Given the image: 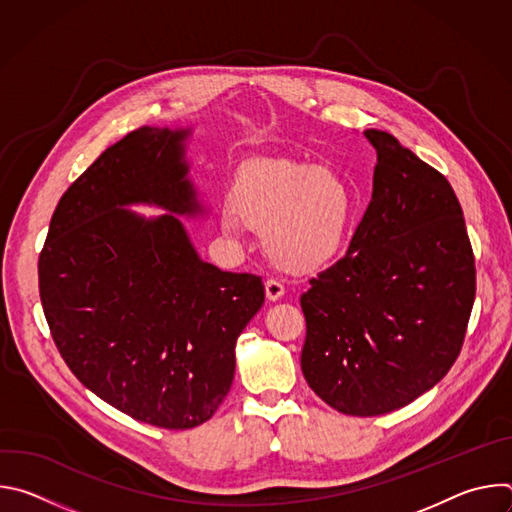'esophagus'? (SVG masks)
Listing matches in <instances>:
<instances>
[{"label":"esophagus","instance_id":"34e87169","mask_svg":"<svg viewBox=\"0 0 512 512\" xmlns=\"http://www.w3.org/2000/svg\"><path fill=\"white\" fill-rule=\"evenodd\" d=\"M283 294H285V285L281 281H277V279H267L265 281V296H267L269 302L281 300Z\"/></svg>","mask_w":512,"mask_h":512}]
</instances>
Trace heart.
<instances>
[{
    "label": "heart",
    "mask_w": 512,
    "mask_h": 512,
    "mask_svg": "<svg viewBox=\"0 0 512 512\" xmlns=\"http://www.w3.org/2000/svg\"><path fill=\"white\" fill-rule=\"evenodd\" d=\"M356 214V196L334 168L294 160H253L239 168L225 233L243 223L257 229L265 255L281 269L312 271L344 249Z\"/></svg>",
    "instance_id": "b5f03b06"
}]
</instances>
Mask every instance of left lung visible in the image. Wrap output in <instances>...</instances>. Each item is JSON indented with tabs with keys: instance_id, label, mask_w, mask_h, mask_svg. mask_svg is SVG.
I'll list each match as a JSON object with an SVG mask.
<instances>
[{
	"instance_id": "1",
	"label": "left lung",
	"mask_w": 512,
	"mask_h": 512,
	"mask_svg": "<svg viewBox=\"0 0 512 512\" xmlns=\"http://www.w3.org/2000/svg\"><path fill=\"white\" fill-rule=\"evenodd\" d=\"M373 200L350 247L310 279L302 373L332 409L373 417L409 405L456 362L476 296L464 212L444 174L387 131Z\"/></svg>"
}]
</instances>
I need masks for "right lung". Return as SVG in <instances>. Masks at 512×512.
<instances>
[{
  "label": "right lung",
  "instance_id": "obj_1",
  "mask_svg": "<svg viewBox=\"0 0 512 512\" xmlns=\"http://www.w3.org/2000/svg\"><path fill=\"white\" fill-rule=\"evenodd\" d=\"M190 129L139 127L62 194L38 259L52 340L89 391L164 429L208 421L235 377V344L265 302L261 277L202 261L176 214L202 208ZM172 215L143 219L129 203Z\"/></svg>",
  "mask_w": 512,
  "mask_h": 512
}]
</instances>
